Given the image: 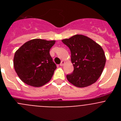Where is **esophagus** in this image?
I'll list each match as a JSON object with an SVG mask.
<instances>
[{"label":"esophagus","instance_id":"esophagus-1","mask_svg":"<svg viewBox=\"0 0 121 121\" xmlns=\"http://www.w3.org/2000/svg\"><path fill=\"white\" fill-rule=\"evenodd\" d=\"M64 63H65V62L63 61V60H62V61L61 62V63L60 64V66H63L64 65Z\"/></svg>","mask_w":121,"mask_h":121}]
</instances>
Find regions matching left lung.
<instances>
[{
	"mask_svg": "<svg viewBox=\"0 0 121 121\" xmlns=\"http://www.w3.org/2000/svg\"><path fill=\"white\" fill-rule=\"evenodd\" d=\"M70 48L74 70L67 74L68 81L78 87L96 82L104 68L106 58L103 49L94 40L81 35L62 40Z\"/></svg>",
	"mask_w": 121,
	"mask_h": 121,
	"instance_id": "obj_1",
	"label": "left lung"
}]
</instances>
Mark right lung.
I'll return each mask as SVG.
<instances>
[{"label": "right lung", "mask_w": 121, "mask_h": 121, "mask_svg": "<svg viewBox=\"0 0 121 121\" xmlns=\"http://www.w3.org/2000/svg\"><path fill=\"white\" fill-rule=\"evenodd\" d=\"M54 43V40L35 39L26 42L17 50L14 67L24 83L39 87L50 81L57 67L50 54Z\"/></svg>", "instance_id": "add662e5"}]
</instances>
